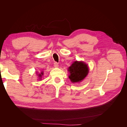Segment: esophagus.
I'll return each instance as SVG.
<instances>
[{
    "instance_id": "34e87169",
    "label": "esophagus",
    "mask_w": 127,
    "mask_h": 127,
    "mask_svg": "<svg viewBox=\"0 0 127 127\" xmlns=\"http://www.w3.org/2000/svg\"><path fill=\"white\" fill-rule=\"evenodd\" d=\"M54 66H55V67L57 68V67H59V64H58L57 62H55V63H54Z\"/></svg>"
}]
</instances>
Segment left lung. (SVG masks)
<instances>
[{
  "mask_svg": "<svg viewBox=\"0 0 127 127\" xmlns=\"http://www.w3.org/2000/svg\"><path fill=\"white\" fill-rule=\"evenodd\" d=\"M70 75L69 78L72 83H78L86 77L89 69L87 64L82 61H76L68 68Z\"/></svg>",
  "mask_w": 127,
  "mask_h": 127,
  "instance_id": "8db88e82",
  "label": "left lung"
}]
</instances>
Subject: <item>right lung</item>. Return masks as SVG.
Listing matches in <instances>:
<instances>
[{"instance_id": "right-lung-1", "label": "right lung", "mask_w": 127, "mask_h": 127, "mask_svg": "<svg viewBox=\"0 0 127 127\" xmlns=\"http://www.w3.org/2000/svg\"><path fill=\"white\" fill-rule=\"evenodd\" d=\"M43 75V72H41V74H39V77H40V78H41V77H42V76Z\"/></svg>"}]
</instances>
